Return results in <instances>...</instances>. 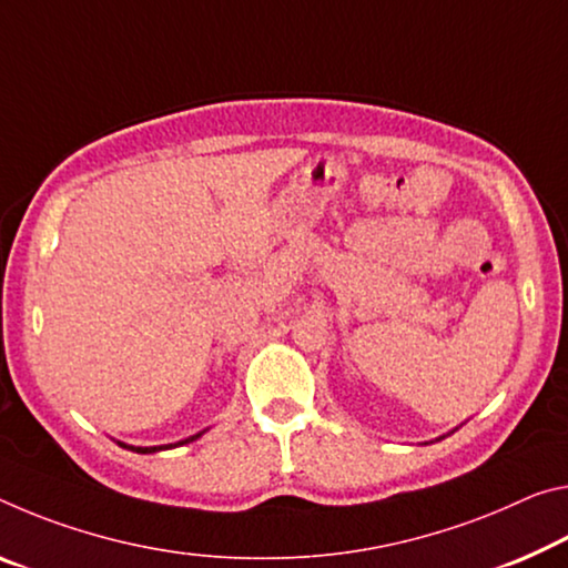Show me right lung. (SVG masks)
Returning a JSON list of instances; mask_svg holds the SVG:
<instances>
[{
  "mask_svg": "<svg viewBox=\"0 0 568 568\" xmlns=\"http://www.w3.org/2000/svg\"><path fill=\"white\" fill-rule=\"evenodd\" d=\"M196 437H202V432L200 435H192V437H186V439H182V443H174V445H161V447H133V445H123V443H119L121 447H125V449H133V453H141V455H151V453H159V449H169V447H176V445H186V443H194Z\"/></svg>",
  "mask_w": 568,
  "mask_h": 568,
  "instance_id": "right-lung-1",
  "label": "right lung"
}]
</instances>
